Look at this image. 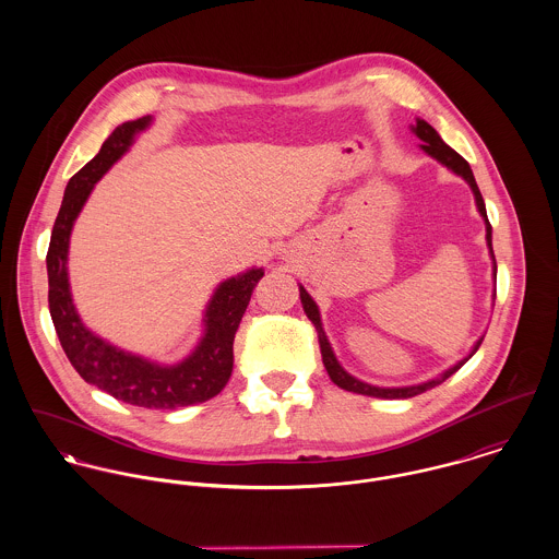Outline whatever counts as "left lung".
<instances>
[{
    "instance_id": "obj_1",
    "label": "left lung",
    "mask_w": 559,
    "mask_h": 559,
    "mask_svg": "<svg viewBox=\"0 0 559 559\" xmlns=\"http://www.w3.org/2000/svg\"><path fill=\"white\" fill-rule=\"evenodd\" d=\"M411 129H413V133L424 142V144H421V151H424V153H428L432 159L443 163L448 169H452L454 174L463 176V178L469 182V187H472V191H474V195H476L479 215L484 217V224H486V242H488L490 258H492V275H495V280H497V262H495V253H492L490 224H488L486 206H484V200H481V193H479L478 185H476V178H474V171H472L469 163L463 159L454 148H450V146L439 138V133H437L426 120H419V118H417L415 127H411ZM299 293H301V304H304V310H306L308 319L312 320V324L317 326L320 355H322V364H324V368H326V374H329V379H331L337 388H342V390H346V392H355V394H364V396H374V399H413V396H417V394H424V392H428V390L441 385V383H443L445 379H450L456 370H461L463 364H465L467 359H472V355L478 350L479 344H481V340H484V337H479L478 342H476V346H474V350L469 353V357H465L463 361H459L456 366H452L450 370H445L443 374H439V377L432 379V381H426V383H419V385H408V388H377V385H368V383H364V381L350 377V374L337 364V359H335V355H333V350H331V344H329V340H326V335H324V331H322L319 306H317L314 299L306 293L304 286H299Z\"/></svg>"
}]
</instances>
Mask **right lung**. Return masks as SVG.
<instances>
[{
  "label": "right lung",
  "instance_id": "obj_1",
  "mask_svg": "<svg viewBox=\"0 0 559 559\" xmlns=\"http://www.w3.org/2000/svg\"><path fill=\"white\" fill-rule=\"evenodd\" d=\"M151 120V116H144L116 127L103 142L98 155L87 160L69 180L47 251L49 312L69 361L85 383L96 385L127 404L144 408H178L206 402L226 388L235 364V333L264 271L249 269L219 284L204 314L206 331L200 344L187 359L174 366H159L140 355L124 353L94 335L81 322L73 306L67 269L73 224L94 185L129 151L133 138L144 131Z\"/></svg>",
  "mask_w": 559,
  "mask_h": 559
}]
</instances>
